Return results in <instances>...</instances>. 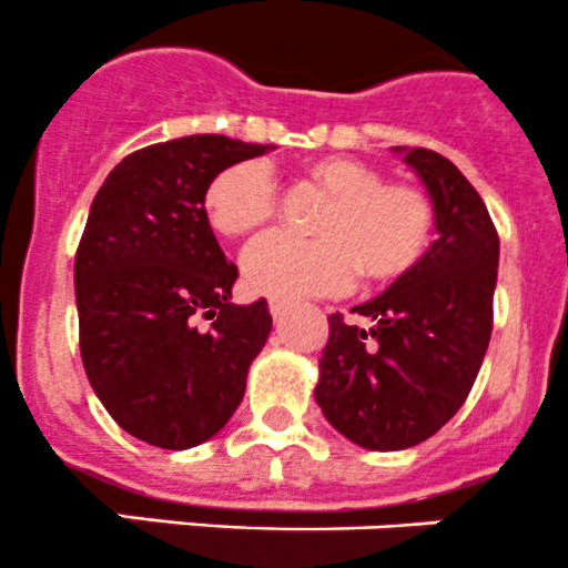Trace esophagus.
<instances>
[{"label": "esophagus", "mask_w": 568, "mask_h": 568, "mask_svg": "<svg viewBox=\"0 0 568 568\" xmlns=\"http://www.w3.org/2000/svg\"><path fill=\"white\" fill-rule=\"evenodd\" d=\"M268 313H272L274 321H283L285 313H288V302H283V300H268Z\"/></svg>", "instance_id": "esophagus-1"}]
</instances>
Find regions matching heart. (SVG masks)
<instances>
[{
  "mask_svg": "<svg viewBox=\"0 0 568 568\" xmlns=\"http://www.w3.org/2000/svg\"><path fill=\"white\" fill-rule=\"evenodd\" d=\"M307 183L329 194L313 220L318 236L268 233L242 257L244 283L272 300H302L343 291L359 272L371 285L409 277L434 242V205L417 183L385 178L354 156H321L302 168ZM211 227L247 236L277 214V181L261 162L220 170L205 189Z\"/></svg>",
  "mask_w": 568,
  "mask_h": 568,
  "instance_id": "heart-1",
  "label": "heart"
}]
</instances>
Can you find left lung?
I'll return each instance as SVG.
<instances>
[{
	"mask_svg": "<svg viewBox=\"0 0 568 568\" xmlns=\"http://www.w3.org/2000/svg\"><path fill=\"white\" fill-rule=\"evenodd\" d=\"M404 162L432 197L437 242L409 277L352 307L368 329L332 313L318 359L321 412L368 450H404L437 434L467 400L491 337L495 222L454 162L428 148L404 151Z\"/></svg>",
	"mask_w": 568,
	"mask_h": 568,
	"instance_id": "1",
	"label": "left lung"
}]
</instances>
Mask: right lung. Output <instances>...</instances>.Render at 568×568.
<instances>
[{"instance_id":"1","label":"right lung","mask_w":568,"mask_h":568,"mask_svg":"<svg viewBox=\"0 0 568 568\" xmlns=\"http://www.w3.org/2000/svg\"><path fill=\"white\" fill-rule=\"evenodd\" d=\"M266 145L192 134L125 156L90 205L77 250L84 374L123 432L186 450L214 437L247 387L272 316L233 305L236 263L205 214L211 178Z\"/></svg>"}]
</instances>
